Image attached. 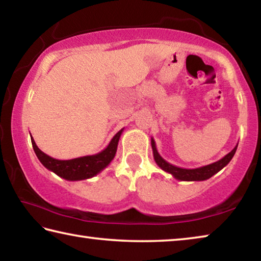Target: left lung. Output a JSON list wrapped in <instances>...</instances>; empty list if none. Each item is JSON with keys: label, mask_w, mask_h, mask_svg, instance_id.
Wrapping results in <instances>:
<instances>
[{"label": "left lung", "mask_w": 261, "mask_h": 261, "mask_svg": "<svg viewBox=\"0 0 261 261\" xmlns=\"http://www.w3.org/2000/svg\"><path fill=\"white\" fill-rule=\"evenodd\" d=\"M151 144H152V149H153V156L154 160H155L156 165L161 168L162 170L167 171L174 176L176 179L178 180H188V182H192V180H206L211 178L212 176L215 175L216 173L222 169V168L226 167L232 156L235 155L236 149H237V145L231 152H229L227 155H224L222 159H220L219 161L211 163V165H207L204 167H199V168H194V169H187V168H180L177 166L171 165V163L167 162L165 159H163L160 154H159L156 146H155V141H154L153 138H151Z\"/></svg>", "instance_id": "obj_1"}]
</instances>
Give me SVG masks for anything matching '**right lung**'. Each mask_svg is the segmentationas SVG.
<instances>
[{
  "label": "right lung",
  "instance_id": "add662e5",
  "mask_svg": "<svg viewBox=\"0 0 261 261\" xmlns=\"http://www.w3.org/2000/svg\"><path fill=\"white\" fill-rule=\"evenodd\" d=\"M123 130L124 129L120 130L113 137L109 145L103 151H101L98 154H94V155L81 156L71 159V160H57V159L47 155L41 149H39L34 139L32 138V136H31V141H32V146L39 161L48 170L53 171L57 176H60V177L67 180H83L98 175L112 162V160L115 158V154H116L118 140L121 138Z\"/></svg>",
  "mask_w": 261,
  "mask_h": 261
}]
</instances>
